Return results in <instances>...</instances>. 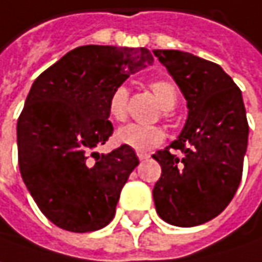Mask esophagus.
<instances>
[{
    "label": "esophagus",
    "mask_w": 262,
    "mask_h": 262,
    "mask_svg": "<svg viewBox=\"0 0 262 262\" xmlns=\"http://www.w3.org/2000/svg\"><path fill=\"white\" fill-rule=\"evenodd\" d=\"M138 158H139L141 161H145V160H148V158H149V154L138 152Z\"/></svg>",
    "instance_id": "obj_1"
}]
</instances>
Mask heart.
<instances>
[{
	"mask_svg": "<svg viewBox=\"0 0 262 262\" xmlns=\"http://www.w3.org/2000/svg\"><path fill=\"white\" fill-rule=\"evenodd\" d=\"M149 89L152 91L154 97L157 98L163 113L176 107L177 104V88L168 79H155L149 83ZM127 99L129 92L124 86H117L108 99V114L116 121H123L127 114ZM116 142L124 146H129L138 152H146L154 148L160 146L164 142L165 132L160 126H142V124H127L120 127L114 136Z\"/></svg>",
	"mask_w": 262,
	"mask_h": 262,
	"instance_id": "obj_1",
	"label": "heart"
}]
</instances>
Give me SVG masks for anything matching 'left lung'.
Segmentation results:
<instances>
[{"mask_svg":"<svg viewBox=\"0 0 262 262\" xmlns=\"http://www.w3.org/2000/svg\"><path fill=\"white\" fill-rule=\"evenodd\" d=\"M154 55L189 108L179 138L152 155L161 165L154 202L164 222L193 227L217 217L239 188L249 133L242 92L212 61L177 50H155Z\"/></svg>","mask_w":262,"mask_h":262,"instance_id":"1","label":"left lung"}]
</instances>
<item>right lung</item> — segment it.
Here are the masks:
<instances>
[{
  "mask_svg": "<svg viewBox=\"0 0 262 262\" xmlns=\"http://www.w3.org/2000/svg\"><path fill=\"white\" fill-rule=\"evenodd\" d=\"M146 48L85 45L36 77L17 121L18 167L42 214L74 233L105 227L139 160L121 145L94 149L113 135L111 92L152 64Z\"/></svg>",
  "mask_w": 262,
  "mask_h": 262,
  "instance_id": "right-lung-1",
  "label": "right lung"
}]
</instances>
